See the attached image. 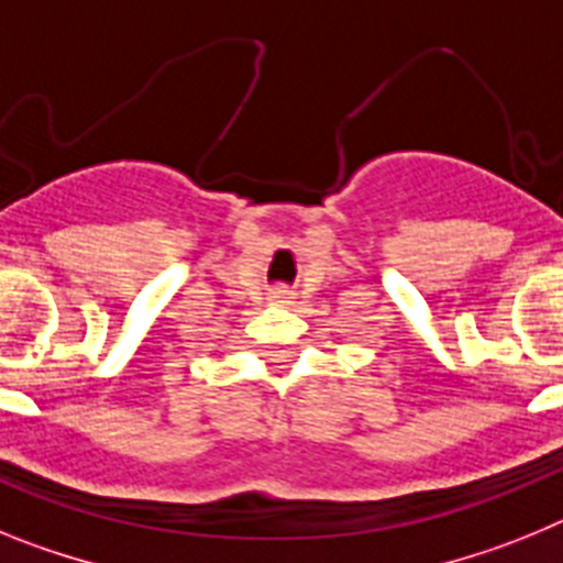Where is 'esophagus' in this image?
I'll list each match as a JSON object with an SVG mask.
<instances>
[{
	"mask_svg": "<svg viewBox=\"0 0 563 563\" xmlns=\"http://www.w3.org/2000/svg\"><path fill=\"white\" fill-rule=\"evenodd\" d=\"M268 302H277V306H288V302H291V291H286L283 286L272 288V291H268Z\"/></svg>",
	"mask_w": 563,
	"mask_h": 563,
	"instance_id": "esophagus-1",
	"label": "esophagus"
}]
</instances>
